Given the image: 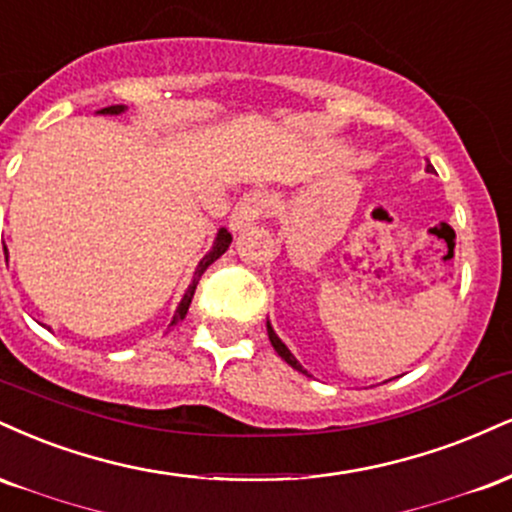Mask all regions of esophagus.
Returning <instances> with one entry per match:
<instances>
[{
    "label": "esophagus",
    "mask_w": 512,
    "mask_h": 512,
    "mask_svg": "<svg viewBox=\"0 0 512 512\" xmlns=\"http://www.w3.org/2000/svg\"><path fill=\"white\" fill-rule=\"evenodd\" d=\"M268 206H270L268 194H263V191H251V194L239 198V203L234 206L230 215V227L234 232H239L244 230V227L256 225L258 220L266 218Z\"/></svg>",
    "instance_id": "esophagus-1"
}]
</instances>
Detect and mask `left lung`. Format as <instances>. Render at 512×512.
Segmentation results:
<instances>
[{
    "label": "left lung",
    "instance_id": "obj_1",
    "mask_svg": "<svg viewBox=\"0 0 512 512\" xmlns=\"http://www.w3.org/2000/svg\"><path fill=\"white\" fill-rule=\"evenodd\" d=\"M426 172H436V170H434V165H431V162H426ZM268 338H270V345L275 347V352H278L280 357L285 359V362L292 366V369H297V371H304V369H302V364H299L297 359H294V354H292L290 350H287V345H285V342H282V340L278 338V335H275V330H273V326H270V323H268ZM304 374H306V371H304Z\"/></svg>",
    "mask_w": 512,
    "mask_h": 512
}]
</instances>
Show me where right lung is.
<instances>
[{
  "mask_svg": "<svg viewBox=\"0 0 512 512\" xmlns=\"http://www.w3.org/2000/svg\"><path fill=\"white\" fill-rule=\"evenodd\" d=\"M124 110H126L124 105H110V107H105V110H100V114H122ZM230 244H232V234L227 232L225 227H220V230H218V237H215V242H213V249H210L208 254L201 258V263H198V266H196L194 280H191V285L186 287V292H184L182 302H179L177 311H174V316H172V326H177L179 321H184L186 311H189V304H191V299H194V292H196V285H198V280H201V275L206 273V268L210 266V263H213V261H218V258H220L222 254H225L227 249H230ZM2 246H4V237H2ZM4 251H6V246H4Z\"/></svg>",
  "mask_w": 512,
  "mask_h": 512,
  "instance_id": "obj_1",
  "label": "right lung"
}]
</instances>
